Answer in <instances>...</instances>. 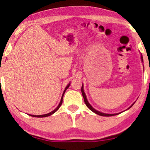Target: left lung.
Listing matches in <instances>:
<instances>
[{"instance_id": "left-lung-1", "label": "left lung", "mask_w": 150, "mask_h": 150, "mask_svg": "<svg viewBox=\"0 0 150 150\" xmlns=\"http://www.w3.org/2000/svg\"><path fill=\"white\" fill-rule=\"evenodd\" d=\"M141 58H142V62H143V59H142V56H141ZM81 91H82V96H83L84 101H85V103L86 106H87V107H88L89 109H90L92 111H93V112H94V113H97V114L99 115V116H116V115L118 114V113H115V114H107V113H104L99 112V111H97V110H95L94 108L92 107V106H91L90 104H89V103L88 102V101H87V97H86V95H85V92H84V90H83V86H82V88H81ZM134 104H135V103H134ZM133 104H132V105H133ZM131 106H130V107H129V108L131 107Z\"/></svg>"}]
</instances>
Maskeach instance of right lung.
Returning a JSON list of instances; mask_svg holds the SVG:
<instances>
[{
  "instance_id": "add662e5",
  "label": "right lung",
  "mask_w": 150,
  "mask_h": 150,
  "mask_svg": "<svg viewBox=\"0 0 150 150\" xmlns=\"http://www.w3.org/2000/svg\"><path fill=\"white\" fill-rule=\"evenodd\" d=\"M69 86H70V84H69V85H68V86H67V87H65V90H64V92H63V96H62V98H61V102H60L59 105H58V106H57V108H56V109H54V110H53V111H51V112H50V113H47V114H44V115H39V116H35V115H30V116H33V117H37V118H43V117L49 116H51V114H53V113H54L55 112H56V111H57V110L58 109V108H60V106H61L62 103H63V95H64V93H65V91H66V89H68V87H69Z\"/></svg>"
}]
</instances>
